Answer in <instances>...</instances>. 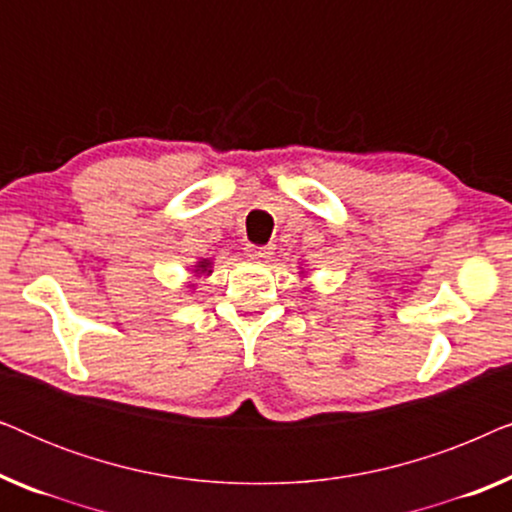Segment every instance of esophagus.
<instances>
[{
  "label": "esophagus",
  "instance_id": "34e87169",
  "mask_svg": "<svg viewBox=\"0 0 512 512\" xmlns=\"http://www.w3.org/2000/svg\"><path fill=\"white\" fill-rule=\"evenodd\" d=\"M247 256L254 258V261H268L272 256V247L270 244H249Z\"/></svg>",
  "mask_w": 512,
  "mask_h": 512
}]
</instances>
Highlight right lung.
Wrapping results in <instances>:
<instances>
[{
    "mask_svg": "<svg viewBox=\"0 0 512 512\" xmlns=\"http://www.w3.org/2000/svg\"><path fill=\"white\" fill-rule=\"evenodd\" d=\"M207 265H209L207 261H202V263H198V268H202V270H205V268H207Z\"/></svg>",
    "mask_w": 512,
    "mask_h": 512,
    "instance_id": "add662e5",
    "label": "right lung"
}]
</instances>
